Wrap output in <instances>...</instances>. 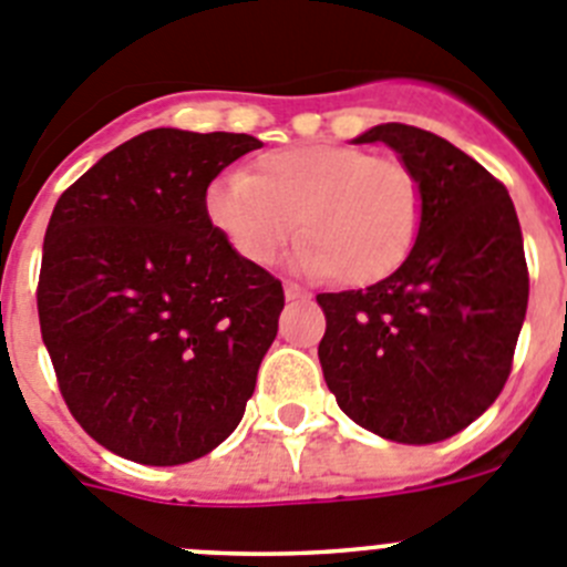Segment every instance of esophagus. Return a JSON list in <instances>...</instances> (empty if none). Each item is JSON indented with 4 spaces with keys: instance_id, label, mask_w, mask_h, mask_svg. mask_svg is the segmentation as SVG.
Listing matches in <instances>:
<instances>
[{
    "instance_id": "34e87169",
    "label": "esophagus",
    "mask_w": 567,
    "mask_h": 567,
    "mask_svg": "<svg viewBox=\"0 0 567 567\" xmlns=\"http://www.w3.org/2000/svg\"><path fill=\"white\" fill-rule=\"evenodd\" d=\"M285 299H288V302H299V299H308V293H305L302 288H299V285H285Z\"/></svg>"
}]
</instances>
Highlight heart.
I'll use <instances>...</instances> for the list:
<instances>
[{
  "instance_id": "1",
  "label": "heart",
  "mask_w": 567,
  "mask_h": 567,
  "mask_svg": "<svg viewBox=\"0 0 567 567\" xmlns=\"http://www.w3.org/2000/svg\"><path fill=\"white\" fill-rule=\"evenodd\" d=\"M206 212L246 262H274L302 228L308 243L296 254V271L372 285L395 274L415 246L421 186L392 157L302 144L265 152L248 175L214 181Z\"/></svg>"
}]
</instances>
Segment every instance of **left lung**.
<instances>
[{
    "label": "left lung",
    "mask_w": 567,
    "mask_h": 567,
    "mask_svg": "<svg viewBox=\"0 0 567 567\" xmlns=\"http://www.w3.org/2000/svg\"><path fill=\"white\" fill-rule=\"evenodd\" d=\"M353 144H386L421 186V226L395 274L319 293V361L341 412L395 443H437L499 395L528 308L523 231L506 186L481 163L406 124Z\"/></svg>",
    "instance_id": "8db88e82"
}]
</instances>
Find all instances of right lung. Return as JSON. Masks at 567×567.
Wrapping results in <instances>:
<instances>
[{
	"instance_id": "right-lung-1",
	"label": "right lung",
	"mask_w": 567,
	"mask_h": 567,
	"mask_svg": "<svg viewBox=\"0 0 567 567\" xmlns=\"http://www.w3.org/2000/svg\"><path fill=\"white\" fill-rule=\"evenodd\" d=\"M259 146L161 126L106 152L55 203L35 290L42 339L75 421L126 461L208 455L254 395L282 282L214 228L206 192Z\"/></svg>"
}]
</instances>
